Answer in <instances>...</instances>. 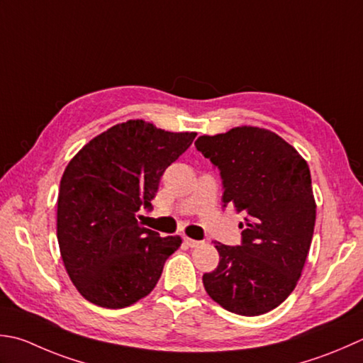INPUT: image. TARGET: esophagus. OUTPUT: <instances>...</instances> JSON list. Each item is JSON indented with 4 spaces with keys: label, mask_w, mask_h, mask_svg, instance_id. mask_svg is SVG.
<instances>
[{
    "label": "esophagus",
    "mask_w": 363,
    "mask_h": 363,
    "mask_svg": "<svg viewBox=\"0 0 363 363\" xmlns=\"http://www.w3.org/2000/svg\"><path fill=\"white\" fill-rule=\"evenodd\" d=\"M184 242H186L191 248H195V247H198V245L201 244L200 240H195V239H190V238H184Z\"/></svg>",
    "instance_id": "34e87169"
}]
</instances>
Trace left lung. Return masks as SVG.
Segmentation results:
<instances>
[{"label":"left lung","instance_id":"8db88e82","mask_svg":"<svg viewBox=\"0 0 363 363\" xmlns=\"http://www.w3.org/2000/svg\"><path fill=\"white\" fill-rule=\"evenodd\" d=\"M195 146L218 168L223 206L245 212L240 245L216 244L220 262L203 275L212 301L231 313L258 316L293 293L313 238L316 204L310 168L279 135L236 127Z\"/></svg>","mask_w":363,"mask_h":363}]
</instances>
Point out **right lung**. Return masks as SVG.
I'll use <instances>...</instances> for the list:
<instances>
[{"label": "right lung", "instance_id": "right-lung-1", "mask_svg": "<svg viewBox=\"0 0 363 363\" xmlns=\"http://www.w3.org/2000/svg\"><path fill=\"white\" fill-rule=\"evenodd\" d=\"M195 137L127 121L92 138L64 169L58 244L70 280L91 303L124 308L157 285L182 239L160 238L137 214L152 209L163 172Z\"/></svg>", "mask_w": 363, "mask_h": 363}]
</instances>
